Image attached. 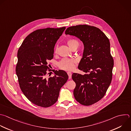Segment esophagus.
I'll use <instances>...</instances> for the list:
<instances>
[{"label":"esophagus","mask_w":131,"mask_h":131,"mask_svg":"<svg viewBox=\"0 0 131 131\" xmlns=\"http://www.w3.org/2000/svg\"><path fill=\"white\" fill-rule=\"evenodd\" d=\"M67 74H68V75L69 79H71V75H72L71 72H67Z\"/></svg>","instance_id":"obj_1"}]
</instances>
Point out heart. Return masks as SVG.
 Instances as JSON below:
<instances>
[{"label":"heart","instance_id":"1","mask_svg":"<svg viewBox=\"0 0 131 131\" xmlns=\"http://www.w3.org/2000/svg\"><path fill=\"white\" fill-rule=\"evenodd\" d=\"M67 44L70 48L72 49L75 47H78L79 43L78 41L74 39H70L67 41ZM58 51V47H56L54 50L55 53ZM77 63V61L72 59L65 58L62 59L58 63L59 67L63 70L69 71L73 69L74 64Z\"/></svg>","mask_w":131,"mask_h":131}]
</instances>
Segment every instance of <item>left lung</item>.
<instances>
[{
    "instance_id": "left-lung-1",
    "label": "left lung",
    "mask_w": 131,
    "mask_h": 131,
    "mask_svg": "<svg viewBox=\"0 0 131 131\" xmlns=\"http://www.w3.org/2000/svg\"><path fill=\"white\" fill-rule=\"evenodd\" d=\"M65 34L78 37L84 45L78 68L87 73L72 75L76 84L74 98L82 105H92L104 97L112 81L114 60L110 40L100 29L87 25L68 27Z\"/></svg>"
}]
</instances>
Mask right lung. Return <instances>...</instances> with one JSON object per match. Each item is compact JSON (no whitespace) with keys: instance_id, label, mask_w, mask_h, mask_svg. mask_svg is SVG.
Returning a JSON list of instances; mask_svg holds the SVG:
<instances>
[{"instance_id":"right-lung-1","label":"right lung","mask_w":131,"mask_h":131,"mask_svg":"<svg viewBox=\"0 0 131 131\" xmlns=\"http://www.w3.org/2000/svg\"><path fill=\"white\" fill-rule=\"evenodd\" d=\"M65 29L36 30L25 38L18 50L16 73L20 88L27 99L37 106L48 107L54 104L68 79L62 70H53L54 75L46 77L47 62L53 59L56 43Z\"/></svg>"}]
</instances>
